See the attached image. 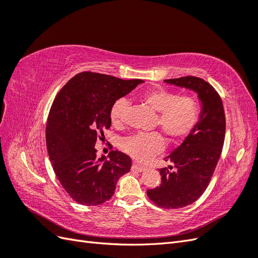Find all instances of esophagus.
I'll use <instances>...</instances> for the list:
<instances>
[{
    "label": "esophagus",
    "instance_id": "obj_1",
    "mask_svg": "<svg viewBox=\"0 0 258 258\" xmlns=\"http://www.w3.org/2000/svg\"><path fill=\"white\" fill-rule=\"evenodd\" d=\"M132 169L138 171V172H143V171L145 170V167H143V166H141V165H139V163L135 162L134 165H132Z\"/></svg>",
    "mask_w": 258,
    "mask_h": 258
}]
</instances>
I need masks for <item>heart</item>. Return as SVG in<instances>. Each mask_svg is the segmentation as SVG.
<instances>
[{
	"label": "heart",
	"instance_id": "heart-1",
	"mask_svg": "<svg viewBox=\"0 0 258 258\" xmlns=\"http://www.w3.org/2000/svg\"><path fill=\"white\" fill-rule=\"evenodd\" d=\"M145 104L157 112L155 126H159L170 141H178L191 134L200 120V106L198 101L190 96L163 88H154L141 96ZM128 107L124 98L115 100L110 107V119L114 124H121ZM123 152L138 161L146 162L165 148V140L159 132L136 134L121 140Z\"/></svg>",
	"mask_w": 258,
	"mask_h": 258
}]
</instances>
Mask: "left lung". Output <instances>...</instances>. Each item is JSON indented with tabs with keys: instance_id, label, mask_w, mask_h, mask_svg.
I'll return each instance as SVG.
<instances>
[{
	"instance_id": "1",
	"label": "left lung",
	"mask_w": 258,
	"mask_h": 258,
	"mask_svg": "<svg viewBox=\"0 0 258 258\" xmlns=\"http://www.w3.org/2000/svg\"><path fill=\"white\" fill-rule=\"evenodd\" d=\"M165 82L196 91L202 103L196 128L165 158L173 167L159 169L160 186L147 190L157 207L179 209L198 200L209 186L223 151L226 118L220 95L205 80L183 76Z\"/></svg>"
}]
</instances>
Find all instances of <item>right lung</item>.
<instances>
[{
	"mask_svg": "<svg viewBox=\"0 0 258 258\" xmlns=\"http://www.w3.org/2000/svg\"><path fill=\"white\" fill-rule=\"evenodd\" d=\"M141 83L82 72L54 98L46 124V146L60 184L77 204H104L112 198L119 177L130 171L128 155L111 151L110 159L98 158L95 145L111 127L112 103Z\"/></svg>",
	"mask_w": 258,
	"mask_h": 258,
	"instance_id": "right-lung-1",
	"label": "right lung"
}]
</instances>
